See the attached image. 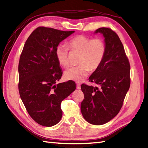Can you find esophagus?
Instances as JSON below:
<instances>
[{"label": "esophagus", "mask_w": 148, "mask_h": 148, "mask_svg": "<svg viewBox=\"0 0 148 148\" xmlns=\"http://www.w3.org/2000/svg\"><path fill=\"white\" fill-rule=\"evenodd\" d=\"M81 86H80V84H77V89H80Z\"/></svg>", "instance_id": "obj_1"}]
</instances>
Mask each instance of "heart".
<instances>
[{
	"instance_id": "obj_1",
	"label": "heart",
	"mask_w": 148,
	"mask_h": 148,
	"mask_svg": "<svg viewBox=\"0 0 148 148\" xmlns=\"http://www.w3.org/2000/svg\"><path fill=\"white\" fill-rule=\"evenodd\" d=\"M67 45L72 51L80 52L77 66L71 67L64 71L65 79L81 82L87 77L90 70L95 71L99 67L106 54V44L103 38L78 35L68 42ZM69 49L65 45H58L55 55L58 63L63 67L70 64Z\"/></svg>"
}]
</instances>
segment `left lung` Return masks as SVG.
I'll use <instances>...</instances> for the list:
<instances>
[{
  "label": "left lung",
  "mask_w": 148,
  "mask_h": 148,
  "mask_svg": "<svg viewBox=\"0 0 148 148\" xmlns=\"http://www.w3.org/2000/svg\"><path fill=\"white\" fill-rule=\"evenodd\" d=\"M104 37L106 54L103 61L88 78L93 87L82 84L84 99L81 112L85 120L96 125L112 120L119 113L130 85L129 60L123 45L115 32L109 28H99Z\"/></svg>",
  "instance_id": "1"
}]
</instances>
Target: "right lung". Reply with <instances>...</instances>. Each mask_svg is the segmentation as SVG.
<instances>
[{"label":"right lung","instance_id":"add662e5","mask_svg":"<svg viewBox=\"0 0 148 148\" xmlns=\"http://www.w3.org/2000/svg\"><path fill=\"white\" fill-rule=\"evenodd\" d=\"M74 31L40 27L26 41L18 65L21 99L32 119L45 127L59 123L61 102L76 88L73 81L56 84L62 72L56 48Z\"/></svg>","mask_w":148,"mask_h":148}]
</instances>
